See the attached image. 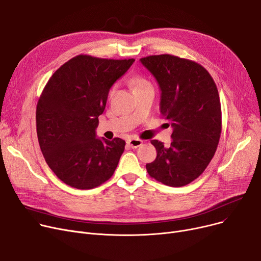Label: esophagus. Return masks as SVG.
I'll return each instance as SVG.
<instances>
[{
	"label": "esophagus",
	"mask_w": 261,
	"mask_h": 261,
	"mask_svg": "<svg viewBox=\"0 0 261 261\" xmlns=\"http://www.w3.org/2000/svg\"><path fill=\"white\" fill-rule=\"evenodd\" d=\"M127 144H128L130 147H133V148H137V147H139L140 145H142V140L136 139V138L129 139V140L127 141Z\"/></svg>",
	"instance_id": "esophagus-1"
}]
</instances>
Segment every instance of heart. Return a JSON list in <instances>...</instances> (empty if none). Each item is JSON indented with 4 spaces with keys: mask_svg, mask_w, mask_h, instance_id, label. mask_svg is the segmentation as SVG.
Returning a JSON list of instances; mask_svg holds the SVG:
<instances>
[{
    "mask_svg": "<svg viewBox=\"0 0 261 261\" xmlns=\"http://www.w3.org/2000/svg\"><path fill=\"white\" fill-rule=\"evenodd\" d=\"M132 83H133L134 90H135V91L145 90V89H153L152 83H151L150 81H148V80H146V79H144V77H141V76H137V77L133 79ZM114 91H115V88L113 87V88H111V89L109 90V96L113 95Z\"/></svg>",
    "mask_w": 261,
    "mask_h": 261,
    "instance_id": "heart-1",
    "label": "heart"
}]
</instances>
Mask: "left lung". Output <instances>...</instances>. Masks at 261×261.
I'll use <instances>...</instances> for the list:
<instances>
[{
    "mask_svg": "<svg viewBox=\"0 0 261 261\" xmlns=\"http://www.w3.org/2000/svg\"><path fill=\"white\" fill-rule=\"evenodd\" d=\"M140 61L159 85L160 113L173 127L170 146L151 141L157 157L146 171L167 186L182 187L202 174L217 151L222 129L218 88L195 61L170 54Z\"/></svg>",
    "mask_w": 261,
    "mask_h": 261,
    "instance_id": "8db88e82",
    "label": "left lung"
}]
</instances>
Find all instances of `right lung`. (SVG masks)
I'll use <instances>...</instances> for the list:
<instances>
[{
    "label": "right lung",
    "mask_w": 261,
    "mask_h": 261,
    "mask_svg": "<svg viewBox=\"0 0 261 261\" xmlns=\"http://www.w3.org/2000/svg\"><path fill=\"white\" fill-rule=\"evenodd\" d=\"M135 61L77 55L46 83L36 109L37 136L55 175L76 189L98 187L113 176L125 141L96 138L109 89Z\"/></svg>",
    "instance_id": "add662e5"
}]
</instances>
